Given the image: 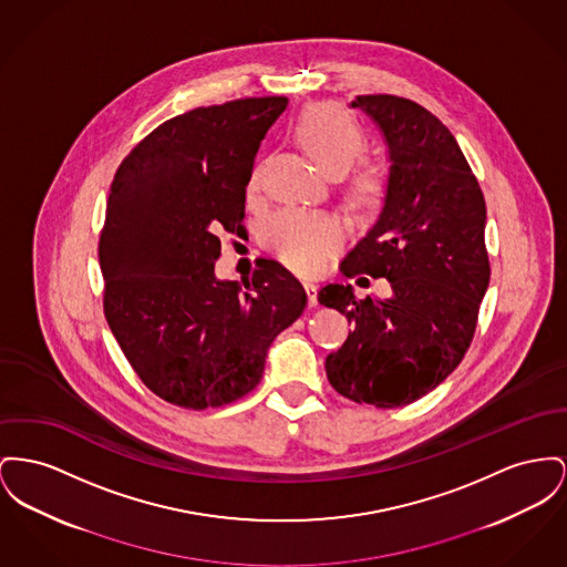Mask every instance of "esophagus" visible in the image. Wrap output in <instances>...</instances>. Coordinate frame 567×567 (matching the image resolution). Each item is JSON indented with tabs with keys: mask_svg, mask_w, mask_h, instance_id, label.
<instances>
[{
	"mask_svg": "<svg viewBox=\"0 0 567 567\" xmlns=\"http://www.w3.org/2000/svg\"><path fill=\"white\" fill-rule=\"evenodd\" d=\"M303 289H306V293H308V303L315 308L319 301H317V291H319V287L315 285V282H303Z\"/></svg>",
	"mask_w": 567,
	"mask_h": 567,
	"instance_id": "34e87169",
	"label": "esophagus"
}]
</instances>
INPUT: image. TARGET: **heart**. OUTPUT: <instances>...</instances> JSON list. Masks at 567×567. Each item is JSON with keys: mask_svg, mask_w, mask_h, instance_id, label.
<instances>
[{"mask_svg": "<svg viewBox=\"0 0 567 567\" xmlns=\"http://www.w3.org/2000/svg\"><path fill=\"white\" fill-rule=\"evenodd\" d=\"M293 134L317 167L328 175H340L351 167L367 147L360 126L338 106L312 104L296 120ZM257 188V173L250 177V190ZM381 188L374 167H362L353 177V195L372 199ZM344 223L328 214L300 207H285L271 214L261 229L267 248L296 271H317L344 241Z\"/></svg>", "mask_w": 567, "mask_h": 567, "instance_id": "1", "label": "heart"}]
</instances>
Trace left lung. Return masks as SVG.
Masks as SVG:
<instances>
[{"mask_svg": "<svg viewBox=\"0 0 567 567\" xmlns=\"http://www.w3.org/2000/svg\"><path fill=\"white\" fill-rule=\"evenodd\" d=\"M388 147L383 207L344 257L347 278H388L390 300H355L326 285L319 303L353 332L326 372L344 399L394 409L426 396L461 364L491 282L486 203L454 134L431 111L399 96H358Z\"/></svg>", "mask_w": 567, "mask_h": 567, "instance_id": "8db88e82", "label": "left lung"}]
</instances>
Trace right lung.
I'll list each match as a JSON object with an SVG mask.
<instances>
[{
    "label": "right lung",
    "mask_w": 567,
    "mask_h": 567,
    "mask_svg": "<svg viewBox=\"0 0 567 567\" xmlns=\"http://www.w3.org/2000/svg\"><path fill=\"white\" fill-rule=\"evenodd\" d=\"M289 101L199 106L147 134L111 184L101 235L104 317L141 381L184 409L223 406L264 377L267 349L306 308L300 280L264 259L250 282L216 278L261 141Z\"/></svg>",
    "instance_id": "right-lung-1"
}]
</instances>
